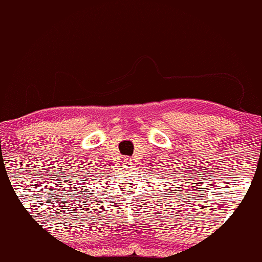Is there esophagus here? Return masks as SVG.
<instances>
[{"label":"esophagus","instance_id":"1","mask_svg":"<svg viewBox=\"0 0 262 262\" xmlns=\"http://www.w3.org/2000/svg\"><path fill=\"white\" fill-rule=\"evenodd\" d=\"M123 162H125V164H130L131 159H128V157H125V159H123Z\"/></svg>","mask_w":262,"mask_h":262}]
</instances>
